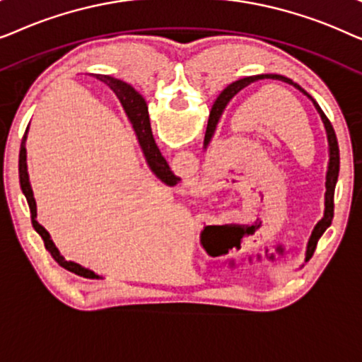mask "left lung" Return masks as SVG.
Segmentation results:
<instances>
[{
  "label": "left lung",
  "mask_w": 362,
  "mask_h": 362,
  "mask_svg": "<svg viewBox=\"0 0 362 362\" xmlns=\"http://www.w3.org/2000/svg\"><path fill=\"white\" fill-rule=\"evenodd\" d=\"M264 78H272V81H281V82H286L290 83V86H293L295 88H298L301 93H305L306 97L310 98L311 102H313V105L316 108V112L320 113L321 120H323V125H325V130H326V138H328V155H329V161H328V170H326V192H325V214L321 217V221L318 224L315 226L313 232H311L310 235V240H308V245H306V254H305V262H308L311 257L315 254V249H316V244H318L320 237L323 235V232L328 229L331 226V221H333V214H334V187H336V181H338V175H339V146H338V140H336V133L333 130V125H331V122L328 120V117L325 115L323 110H321L318 103H316L311 95H308L303 88H301L298 83H295L291 78L288 77H284V76H276V74H260V76H250V77H244L240 78V81H235L232 82L229 87L224 88V90L221 92V95L217 97V100L214 102V105H212V112L209 115V122H207V130H206V136H204V148H207L209 145L212 136H214V132H216V127H217V122H219V118L222 115V112H224V108L227 107V103L230 102V98L237 95L242 88H245L247 86H250V83H254L257 81H264ZM140 105H143L145 108V100H143V97L140 95Z\"/></svg>",
  "instance_id": "8db88e82"
}]
</instances>
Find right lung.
I'll use <instances>...</instances> for the list:
<instances>
[{
	"label": "right lung",
	"instance_id": "obj_1",
	"mask_svg": "<svg viewBox=\"0 0 362 362\" xmlns=\"http://www.w3.org/2000/svg\"><path fill=\"white\" fill-rule=\"evenodd\" d=\"M95 77L100 82L107 83V86L110 87L113 92H115V95L118 97V100H120L122 107L125 108L127 115H128V118H130V122L133 125V130H135V133H136L138 143H140V146H141L143 156H145V160L148 163V166H150V170L153 171V175H155L158 180H161L168 186H176L181 180L177 176H175V173L170 170V165H168L165 158H163L161 151L158 150L155 138H153V133H151V125H150V117H148L146 103H145V108H143V105H140V98H138L140 97V93H138L132 86H128V83H125L123 81H118V78H113L110 76H102V74H97ZM28 132H29V125L26 128V133H24V136H23L21 150H19V182H21V189L28 199L29 211H31L33 227L36 229L37 234L42 237L44 247H46V250L51 254L52 259L56 260L59 265L64 267V269L69 272H74L76 275L86 276V279H102V276L97 275L95 272L90 269H86V267L77 264V262L64 259V255L59 252L56 244L52 242L49 232L37 222L36 199H34L31 182H29L28 163H26Z\"/></svg>",
	"mask_w": 362,
	"mask_h": 362
}]
</instances>
